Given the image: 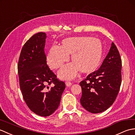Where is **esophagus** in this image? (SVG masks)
<instances>
[{"mask_svg":"<svg viewBox=\"0 0 135 135\" xmlns=\"http://www.w3.org/2000/svg\"><path fill=\"white\" fill-rule=\"evenodd\" d=\"M71 85H72V83H71L70 82H69V81L66 82V85L67 86H70Z\"/></svg>","mask_w":135,"mask_h":135,"instance_id":"obj_1","label":"esophagus"}]
</instances>
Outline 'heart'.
Instances as JSON below:
<instances>
[{
  "mask_svg": "<svg viewBox=\"0 0 135 135\" xmlns=\"http://www.w3.org/2000/svg\"><path fill=\"white\" fill-rule=\"evenodd\" d=\"M103 47L100 40L91 37H71L62 40V46L54 44L49 50L47 62L50 66L57 69L69 59L73 63L66 65L58 72L63 80H72L80 71L88 73L95 70L101 61Z\"/></svg>",
  "mask_w": 135,
  "mask_h": 135,
  "instance_id": "1",
  "label": "heart"
}]
</instances>
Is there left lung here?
Here are the masks:
<instances>
[{
	"instance_id": "8db88e82",
	"label": "left lung",
	"mask_w": 135,
	"mask_h": 135,
	"mask_svg": "<svg viewBox=\"0 0 135 135\" xmlns=\"http://www.w3.org/2000/svg\"><path fill=\"white\" fill-rule=\"evenodd\" d=\"M122 62L113 42L108 54L97 71L80 82L82 95L80 103L91 113H99L112 105L121 84Z\"/></svg>"
}]
</instances>
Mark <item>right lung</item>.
Instances as JSON below:
<instances>
[{
  "label": "right lung",
  "mask_w": 135,
  "mask_h": 135,
  "mask_svg": "<svg viewBox=\"0 0 135 135\" xmlns=\"http://www.w3.org/2000/svg\"><path fill=\"white\" fill-rule=\"evenodd\" d=\"M46 37L44 32L32 36L23 45L18 64L23 99L31 110L43 117L51 115L58 109L65 88V83L56 79L47 64ZM51 84L54 85L50 88Z\"/></svg>",
  "instance_id": "add662e5"
}]
</instances>
